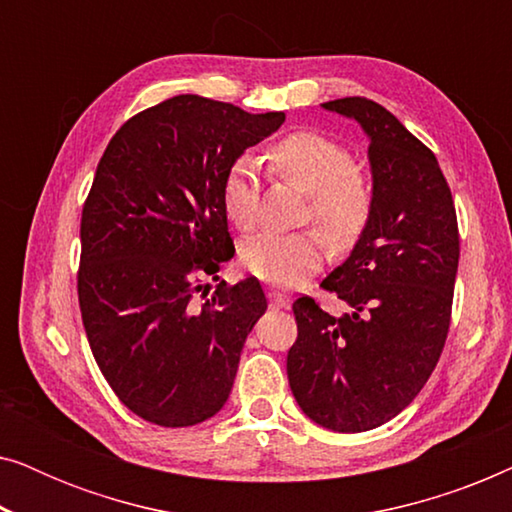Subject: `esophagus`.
<instances>
[{
  "label": "esophagus",
  "mask_w": 512,
  "mask_h": 512,
  "mask_svg": "<svg viewBox=\"0 0 512 512\" xmlns=\"http://www.w3.org/2000/svg\"><path fill=\"white\" fill-rule=\"evenodd\" d=\"M268 300H270L272 307H284V310L291 305V300L279 291H268Z\"/></svg>",
  "instance_id": "obj_1"
}]
</instances>
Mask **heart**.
<instances>
[{"label": "heart", "instance_id": "1", "mask_svg": "<svg viewBox=\"0 0 512 512\" xmlns=\"http://www.w3.org/2000/svg\"><path fill=\"white\" fill-rule=\"evenodd\" d=\"M270 170L307 193L305 221L324 230L338 251L352 249L375 214V184L352 151L319 132H293L268 151ZM221 205L228 221L249 228L258 214L254 167L237 160L223 177ZM328 247L319 230L258 233L242 242L240 261L251 275L275 286H296L317 272Z\"/></svg>", "mask_w": 512, "mask_h": 512}]
</instances>
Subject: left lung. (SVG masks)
I'll return each mask as SVG.
<instances>
[{"mask_svg": "<svg viewBox=\"0 0 512 512\" xmlns=\"http://www.w3.org/2000/svg\"><path fill=\"white\" fill-rule=\"evenodd\" d=\"M324 107L368 132L375 214L352 256L321 282L347 312L333 317L310 296L293 303L298 338L286 375L307 417L361 433L408 408L443 354L459 226L436 156L394 114L368 97Z\"/></svg>", "mask_w": 512, "mask_h": 512, "instance_id": "1", "label": "left lung"}]
</instances>
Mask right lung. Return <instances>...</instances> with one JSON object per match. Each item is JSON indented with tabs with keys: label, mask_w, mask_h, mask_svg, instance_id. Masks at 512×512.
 Listing matches in <instances>:
<instances>
[{
	"label": "right lung",
	"mask_w": 512,
	"mask_h": 512,
	"mask_svg": "<svg viewBox=\"0 0 512 512\" xmlns=\"http://www.w3.org/2000/svg\"><path fill=\"white\" fill-rule=\"evenodd\" d=\"M282 123V111L177 95L128 118L97 163L81 212V319L104 380L146 422L193 426L228 401L268 300L247 277L199 303L235 254L221 184Z\"/></svg>",
	"instance_id": "obj_1"
}]
</instances>
